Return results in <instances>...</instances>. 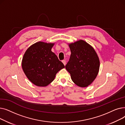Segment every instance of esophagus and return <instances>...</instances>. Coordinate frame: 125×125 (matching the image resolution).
I'll return each mask as SVG.
<instances>
[{"label": "esophagus", "instance_id": "1", "mask_svg": "<svg viewBox=\"0 0 125 125\" xmlns=\"http://www.w3.org/2000/svg\"><path fill=\"white\" fill-rule=\"evenodd\" d=\"M62 62H63V63L64 64V65H66V61L64 60H62Z\"/></svg>", "mask_w": 125, "mask_h": 125}]
</instances>
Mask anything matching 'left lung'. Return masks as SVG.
I'll use <instances>...</instances> for the list:
<instances>
[{
    "label": "left lung",
    "instance_id": "obj_1",
    "mask_svg": "<svg viewBox=\"0 0 125 125\" xmlns=\"http://www.w3.org/2000/svg\"><path fill=\"white\" fill-rule=\"evenodd\" d=\"M71 51L65 68L77 86L87 87L96 78L100 61L95 50L86 42L80 40L69 44Z\"/></svg>",
    "mask_w": 125,
    "mask_h": 125
}]
</instances>
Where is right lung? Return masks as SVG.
Returning <instances> with one entry per match:
<instances>
[{"mask_svg":"<svg viewBox=\"0 0 125 125\" xmlns=\"http://www.w3.org/2000/svg\"><path fill=\"white\" fill-rule=\"evenodd\" d=\"M54 43L39 42L32 44L24 55L22 67L29 80L39 87L54 81L58 72L65 67L51 49Z\"/></svg>","mask_w":125,"mask_h":125,"instance_id":"add662e5","label":"right lung"}]
</instances>
